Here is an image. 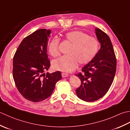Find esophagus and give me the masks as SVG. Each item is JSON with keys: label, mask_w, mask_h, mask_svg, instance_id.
Masks as SVG:
<instances>
[{"label": "esophagus", "mask_w": 130, "mask_h": 130, "mask_svg": "<svg viewBox=\"0 0 130 130\" xmlns=\"http://www.w3.org/2000/svg\"><path fill=\"white\" fill-rule=\"evenodd\" d=\"M62 76L63 77H67L68 76V74L67 73H64V72H63L62 73Z\"/></svg>", "instance_id": "1"}]
</instances>
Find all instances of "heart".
I'll list each match as a JSON object with an SVG mask.
<instances>
[{"label":"heart","mask_w":130,"mask_h":130,"mask_svg":"<svg viewBox=\"0 0 130 130\" xmlns=\"http://www.w3.org/2000/svg\"><path fill=\"white\" fill-rule=\"evenodd\" d=\"M64 38L72 45L68 50V55L60 57L53 63V67L57 71L72 72L76 68L78 62L81 65L87 64L93 59L98 52L99 43L98 40L83 31L69 32ZM59 44L58 38H53L50 42L48 50L53 57L59 55Z\"/></svg>","instance_id":"obj_1"}]
</instances>
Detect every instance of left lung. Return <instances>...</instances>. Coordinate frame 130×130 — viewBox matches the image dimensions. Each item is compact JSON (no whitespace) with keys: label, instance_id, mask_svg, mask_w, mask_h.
<instances>
[{"label":"left lung","instance_id":"8db88e82","mask_svg":"<svg viewBox=\"0 0 130 130\" xmlns=\"http://www.w3.org/2000/svg\"><path fill=\"white\" fill-rule=\"evenodd\" d=\"M97 39L101 45L93 59L76 75L81 85L76 90L79 98L94 102L101 98L109 90L116 72V55L109 37L104 31L95 28Z\"/></svg>","mask_w":130,"mask_h":130}]
</instances>
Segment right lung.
<instances>
[{
  "mask_svg": "<svg viewBox=\"0 0 130 130\" xmlns=\"http://www.w3.org/2000/svg\"><path fill=\"white\" fill-rule=\"evenodd\" d=\"M51 31L39 29L23 40L15 53L13 77L20 93L26 99L39 102L52 95L62 78L60 71L46 73L50 67L47 46Z\"/></svg>",
  "mask_w": 130,
  "mask_h": 130,
  "instance_id": "right-lung-1",
  "label": "right lung"
}]
</instances>
